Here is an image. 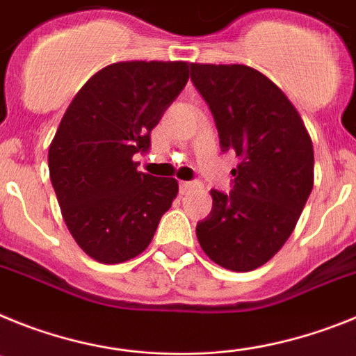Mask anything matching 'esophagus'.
<instances>
[{
    "mask_svg": "<svg viewBox=\"0 0 356 356\" xmlns=\"http://www.w3.org/2000/svg\"><path fill=\"white\" fill-rule=\"evenodd\" d=\"M197 186H199V182H193V181H182L181 184H179L182 195H188V193H190L191 190H195Z\"/></svg>",
    "mask_w": 356,
    "mask_h": 356,
    "instance_id": "esophagus-1",
    "label": "esophagus"
}]
</instances>
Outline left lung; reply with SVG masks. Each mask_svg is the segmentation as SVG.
Segmentation results:
<instances>
[{"mask_svg": "<svg viewBox=\"0 0 356 356\" xmlns=\"http://www.w3.org/2000/svg\"><path fill=\"white\" fill-rule=\"evenodd\" d=\"M220 145L240 159L229 195L211 190L197 224L202 251L220 267L249 272L285 245L314 188V145L298 109L270 79L243 64H191Z\"/></svg>", "mask_w": 356, "mask_h": 356, "instance_id": "left-lung-1", "label": "left lung"}]
</instances>
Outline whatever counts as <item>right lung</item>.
<instances>
[{"label": "right lung", "instance_id": "1", "mask_svg": "<svg viewBox=\"0 0 356 356\" xmlns=\"http://www.w3.org/2000/svg\"><path fill=\"white\" fill-rule=\"evenodd\" d=\"M188 63L127 60L82 86L48 150L49 179L71 236L100 264H123L152 242L177 197L174 177L138 170L150 132L184 89Z\"/></svg>", "mask_w": 356, "mask_h": 356}]
</instances>
